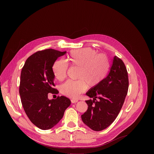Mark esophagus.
Here are the masks:
<instances>
[{"mask_svg":"<svg viewBox=\"0 0 154 154\" xmlns=\"http://www.w3.org/2000/svg\"><path fill=\"white\" fill-rule=\"evenodd\" d=\"M78 102V100H76V99H71V102L72 103H75L76 102Z\"/></svg>","mask_w":154,"mask_h":154,"instance_id":"esophagus-1","label":"esophagus"}]
</instances>
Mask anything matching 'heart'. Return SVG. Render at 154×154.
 <instances>
[{
    "mask_svg": "<svg viewBox=\"0 0 154 154\" xmlns=\"http://www.w3.org/2000/svg\"><path fill=\"white\" fill-rule=\"evenodd\" d=\"M68 61L70 66L79 68L78 80H67L60 86V91L65 96L77 98L87 87L93 88L100 84L107 75L110 68L106 56L99 55L91 48H84L72 51ZM69 69L68 63L63 59L56 60L52 66L55 78L62 81L66 79Z\"/></svg>",
    "mask_w": 154,
    "mask_h": 154,
    "instance_id": "1",
    "label": "heart"
}]
</instances>
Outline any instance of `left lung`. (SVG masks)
Segmentation results:
<instances>
[{
    "label": "left lung",
    "mask_w": 154,
    "mask_h": 154,
    "mask_svg": "<svg viewBox=\"0 0 154 154\" xmlns=\"http://www.w3.org/2000/svg\"><path fill=\"white\" fill-rule=\"evenodd\" d=\"M128 88V78L124 62L115 56L110 70L103 82L86 95L87 110L81 116L83 122L94 131L108 127L122 107Z\"/></svg>",
    "instance_id": "1"
}]
</instances>
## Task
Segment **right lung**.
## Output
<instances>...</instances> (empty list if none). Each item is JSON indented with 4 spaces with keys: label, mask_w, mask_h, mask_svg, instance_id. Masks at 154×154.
<instances>
[{
    "label": "right lung",
    "mask_w": 154,
    "mask_h": 154,
    "mask_svg": "<svg viewBox=\"0 0 154 154\" xmlns=\"http://www.w3.org/2000/svg\"><path fill=\"white\" fill-rule=\"evenodd\" d=\"M66 53L52 48L38 51L26 60L21 71L19 94L23 108L31 122L42 130L57 124L71 103L64 96L48 99V93L59 92L54 88L52 66Z\"/></svg>",
    "instance_id": "right-lung-1"
}]
</instances>
